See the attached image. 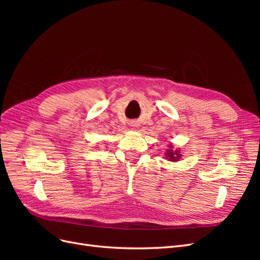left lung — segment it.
<instances>
[{"mask_svg": "<svg viewBox=\"0 0 260 260\" xmlns=\"http://www.w3.org/2000/svg\"><path fill=\"white\" fill-rule=\"evenodd\" d=\"M167 157H169L170 160H178L180 155H179L178 151L177 152H172V149H170V151L167 154Z\"/></svg>", "mask_w": 260, "mask_h": 260, "instance_id": "left-lung-1", "label": "left lung"}]
</instances>
